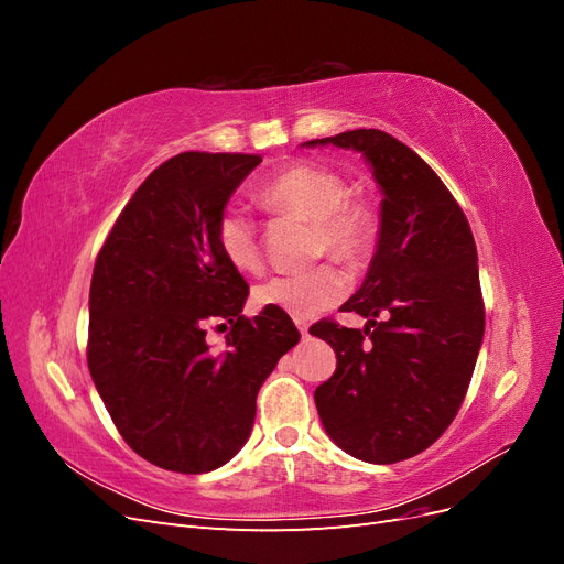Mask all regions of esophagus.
Here are the masks:
<instances>
[{"label":"esophagus","instance_id":"esophagus-1","mask_svg":"<svg viewBox=\"0 0 564 564\" xmlns=\"http://www.w3.org/2000/svg\"><path fill=\"white\" fill-rule=\"evenodd\" d=\"M299 332H301V336L303 338H308L311 334H308V324H305V322H299Z\"/></svg>","mask_w":564,"mask_h":564}]
</instances>
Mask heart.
Returning a JSON list of instances; mask_svg holds the SVG:
<instances>
[{"label": "heart", "instance_id": "obj_1", "mask_svg": "<svg viewBox=\"0 0 564 564\" xmlns=\"http://www.w3.org/2000/svg\"><path fill=\"white\" fill-rule=\"evenodd\" d=\"M259 199L265 209L296 214L313 220L317 256L329 253L344 263H362L379 240V214L373 204L348 191L346 178L332 166L317 162H294L272 174L261 187ZM216 245L226 261L253 272L263 263L259 228L240 207H226L216 218ZM350 280L336 263H322L305 272H284L253 289L261 308L282 311L296 319L315 317L344 301Z\"/></svg>", "mask_w": 564, "mask_h": 564}]
</instances>
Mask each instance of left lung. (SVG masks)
<instances>
[{
  "label": "left lung",
  "mask_w": 564,
  "mask_h": 564,
  "mask_svg": "<svg viewBox=\"0 0 564 564\" xmlns=\"http://www.w3.org/2000/svg\"><path fill=\"white\" fill-rule=\"evenodd\" d=\"M352 148L383 191L381 232L367 280L344 303L365 329L319 319L336 371L315 390L324 431L369 464H398L449 429L485 336V301L468 218L412 148L379 129L308 145Z\"/></svg>",
  "instance_id": "obj_1"
}]
</instances>
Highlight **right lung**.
<instances>
[{
	"label": "right lung",
	"mask_w": 564,
	"mask_h": 564,
	"mask_svg": "<svg viewBox=\"0 0 564 564\" xmlns=\"http://www.w3.org/2000/svg\"><path fill=\"white\" fill-rule=\"evenodd\" d=\"M259 164L261 155L195 150L162 162L96 256L91 379L127 445L164 470L209 473L240 452L259 388L301 338L282 311L242 315L249 284L214 237ZM212 318L231 324L224 354L203 340Z\"/></svg>",
	"instance_id": "right-lung-1"
}]
</instances>
